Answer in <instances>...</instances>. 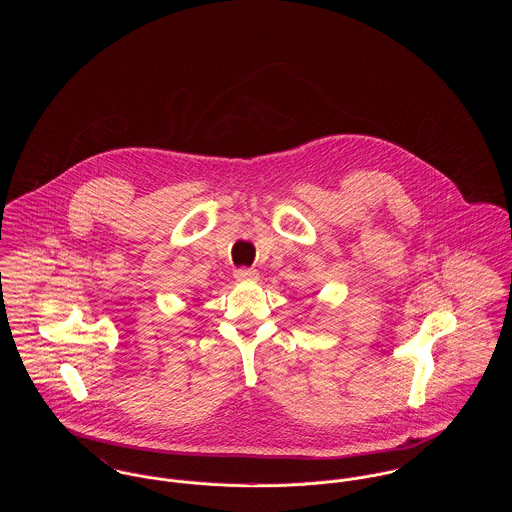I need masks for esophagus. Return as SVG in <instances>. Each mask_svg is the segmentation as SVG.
<instances>
[{
  "instance_id": "esophagus-1",
  "label": "esophagus",
  "mask_w": 512,
  "mask_h": 512,
  "mask_svg": "<svg viewBox=\"0 0 512 512\" xmlns=\"http://www.w3.org/2000/svg\"><path fill=\"white\" fill-rule=\"evenodd\" d=\"M234 278L238 282H258L260 274L252 268H238V270H234Z\"/></svg>"
}]
</instances>
